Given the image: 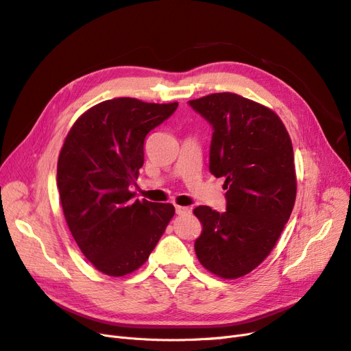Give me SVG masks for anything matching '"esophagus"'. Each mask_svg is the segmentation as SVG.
<instances>
[{
    "mask_svg": "<svg viewBox=\"0 0 351 351\" xmlns=\"http://www.w3.org/2000/svg\"><path fill=\"white\" fill-rule=\"evenodd\" d=\"M176 212H177L178 215H187V214H190V212H192V209L187 208V206H180V205H176Z\"/></svg>",
    "mask_w": 351,
    "mask_h": 351,
    "instance_id": "1",
    "label": "esophagus"
}]
</instances>
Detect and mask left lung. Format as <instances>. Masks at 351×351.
Here are the masks:
<instances>
[{
    "label": "left lung",
    "instance_id": "1",
    "mask_svg": "<svg viewBox=\"0 0 351 351\" xmlns=\"http://www.w3.org/2000/svg\"><path fill=\"white\" fill-rule=\"evenodd\" d=\"M214 127L209 171L224 178L227 210L200 205L195 252L224 280L244 277L267 259L289 221L297 178L290 134L277 112L237 93L189 101Z\"/></svg>",
    "mask_w": 351,
    "mask_h": 351
}]
</instances>
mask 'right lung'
<instances>
[{"label": "right lung", "mask_w": 351, "mask_h": 351, "mask_svg": "<svg viewBox=\"0 0 351 351\" xmlns=\"http://www.w3.org/2000/svg\"><path fill=\"white\" fill-rule=\"evenodd\" d=\"M177 107L99 102L74 121L60 151L57 184L69 230L84 258L110 277L139 269L174 217L171 204L133 200L129 186L143 165L146 134Z\"/></svg>", "instance_id": "obj_1"}]
</instances>
